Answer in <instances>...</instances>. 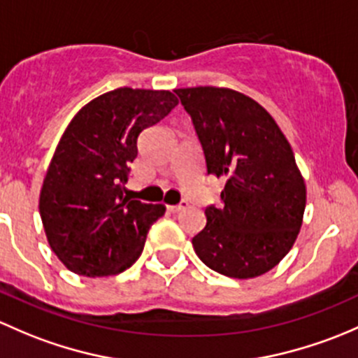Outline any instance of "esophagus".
Returning a JSON list of instances; mask_svg holds the SVG:
<instances>
[{
    "mask_svg": "<svg viewBox=\"0 0 358 358\" xmlns=\"http://www.w3.org/2000/svg\"><path fill=\"white\" fill-rule=\"evenodd\" d=\"M187 206V203L186 201H180L179 205H171L169 206V212H172V213H178V212H180V210H184Z\"/></svg>",
    "mask_w": 358,
    "mask_h": 358,
    "instance_id": "34e87169",
    "label": "esophagus"
}]
</instances>
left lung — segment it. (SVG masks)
Instances as JSON below:
<instances>
[{
    "mask_svg": "<svg viewBox=\"0 0 358 358\" xmlns=\"http://www.w3.org/2000/svg\"><path fill=\"white\" fill-rule=\"evenodd\" d=\"M203 148L206 172L226 179L222 206H206L193 248L206 267L234 279L274 268L296 241L307 187L271 113L239 91L176 90Z\"/></svg>",
    "mask_w": 358,
    "mask_h": 358,
    "instance_id": "left-lung-1",
    "label": "left lung"
}]
</instances>
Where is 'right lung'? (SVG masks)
Listing matches in <instances>:
<instances>
[{
    "mask_svg": "<svg viewBox=\"0 0 358 358\" xmlns=\"http://www.w3.org/2000/svg\"><path fill=\"white\" fill-rule=\"evenodd\" d=\"M179 103L171 91L117 87L91 99L60 138L39 194L44 233L73 274L115 275L131 267L165 205L125 196L138 136Z\"/></svg>",
    "mask_w": 358,
    "mask_h": 358,
    "instance_id": "add662e5",
    "label": "right lung"
}]
</instances>
